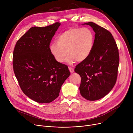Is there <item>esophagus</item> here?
<instances>
[{"instance_id": "1", "label": "esophagus", "mask_w": 133, "mask_h": 133, "mask_svg": "<svg viewBox=\"0 0 133 133\" xmlns=\"http://www.w3.org/2000/svg\"><path fill=\"white\" fill-rule=\"evenodd\" d=\"M69 71H70V72H71V73H72L74 71V69L72 68V67H69Z\"/></svg>"}]
</instances>
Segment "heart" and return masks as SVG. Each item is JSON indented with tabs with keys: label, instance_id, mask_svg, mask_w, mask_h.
<instances>
[{
	"label": "heart",
	"instance_id": "1",
	"mask_svg": "<svg viewBox=\"0 0 133 133\" xmlns=\"http://www.w3.org/2000/svg\"><path fill=\"white\" fill-rule=\"evenodd\" d=\"M95 37L92 31L87 27L71 28L60 34L57 43L49 46L50 52L58 63L65 61L71 64L75 60L82 62L86 60L91 54L94 46Z\"/></svg>",
	"mask_w": 133,
	"mask_h": 133
}]
</instances>
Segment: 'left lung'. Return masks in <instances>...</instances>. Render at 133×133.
<instances>
[{"label": "left lung", "instance_id": "1", "mask_svg": "<svg viewBox=\"0 0 133 133\" xmlns=\"http://www.w3.org/2000/svg\"><path fill=\"white\" fill-rule=\"evenodd\" d=\"M90 26L95 32L93 49L88 57L75 68L81 77L79 90L88 101L99 99L116 84L119 63L118 49L111 34L92 22Z\"/></svg>", "mask_w": 133, "mask_h": 133}]
</instances>
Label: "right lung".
I'll return each instance as SVG.
<instances>
[{"instance_id": "1", "label": "right lung", "mask_w": 133, "mask_h": 133, "mask_svg": "<svg viewBox=\"0 0 133 133\" xmlns=\"http://www.w3.org/2000/svg\"><path fill=\"white\" fill-rule=\"evenodd\" d=\"M59 23L33 27L19 39L13 52V68L23 92L32 100L49 103L59 96L61 87L69 76L67 66L57 62L49 45Z\"/></svg>"}]
</instances>
